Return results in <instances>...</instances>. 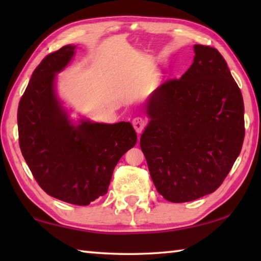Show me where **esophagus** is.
Instances as JSON below:
<instances>
[{"instance_id":"34e87169","label":"esophagus","mask_w":261,"mask_h":261,"mask_svg":"<svg viewBox=\"0 0 261 261\" xmlns=\"http://www.w3.org/2000/svg\"><path fill=\"white\" fill-rule=\"evenodd\" d=\"M132 125H134L135 130L138 132V134H140V132L144 130V127L146 126V121H145L143 117H135L134 121H132Z\"/></svg>"}]
</instances>
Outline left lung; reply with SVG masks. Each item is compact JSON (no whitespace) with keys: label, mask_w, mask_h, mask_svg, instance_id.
<instances>
[{"label":"left lung","mask_w":261,"mask_h":261,"mask_svg":"<svg viewBox=\"0 0 261 261\" xmlns=\"http://www.w3.org/2000/svg\"><path fill=\"white\" fill-rule=\"evenodd\" d=\"M193 63L168 79L147 103L151 121L140 147L158 192L171 202L214 192L240 155L244 102L226 60L214 47L194 45Z\"/></svg>","instance_id":"obj_1"}]
</instances>
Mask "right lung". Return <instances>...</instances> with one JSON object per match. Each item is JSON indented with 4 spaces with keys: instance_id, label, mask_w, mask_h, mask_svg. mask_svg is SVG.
Listing matches in <instances>:
<instances>
[{
    "instance_id": "obj_1",
    "label": "right lung",
    "mask_w": 261,
    "mask_h": 261,
    "mask_svg": "<svg viewBox=\"0 0 261 261\" xmlns=\"http://www.w3.org/2000/svg\"><path fill=\"white\" fill-rule=\"evenodd\" d=\"M73 53V46H64L35 68L17 122L21 154L40 188L56 199L87 206L107 193L114 168L135 146L137 134L129 122L70 124L55 96L54 79Z\"/></svg>"
}]
</instances>
